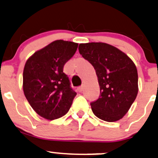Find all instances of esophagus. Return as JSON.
<instances>
[{"mask_svg": "<svg viewBox=\"0 0 158 158\" xmlns=\"http://www.w3.org/2000/svg\"><path fill=\"white\" fill-rule=\"evenodd\" d=\"M77 90H78V91L79 92V93H81V92L83 91V90H84V85H81V86L79 87Z\"/></svg>", "mask_w": 158, "mask_h": 158, "instance_id": "1", "label": "esophagus"}]
</instances>
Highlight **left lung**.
Returning <instances> with one entry per match:
<instances>
[{
    "mask_svg": "<svg viewBox=\"0 0 158 158\" xmlns=\"http://www.w3.org/2000/svg\"><path fill=\"white\" fill-rule=\"evenodd\" d=\"M79 51L93 65L100 88L99 99L90 103L93 113L106 122L122 119L138 93V74L134 61L106 43L79 44Z\"/></svg>",
    "mask_w": 158,
    "mask_h": 158,
    "instance_id": "left-lung-1",
    "label": "left lung"
}]
</instances>
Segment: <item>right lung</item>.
<instances>
[{
    "label": "right lung",
    "instance_id": "1",
    "mask_svg": "<svg viewBox=\"0 0 158 158\" xmlns=\"http://www.w3.org/2000/svg\"><path fill=\"white\" fill-rule=\"evenodd\" d=\"M78 44L56 40L27 59L23 72V90L27 101L43 118L52 120L68 113L77 95L63 73Z\"/></svg>",
    "mask_w": 158,
    "mask_h": 158
}]
</instances>
